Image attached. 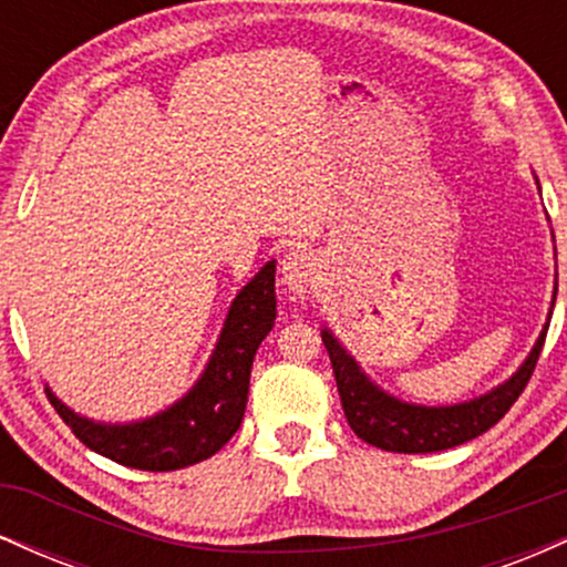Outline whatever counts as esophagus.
I'll list each match as a JSON object with an SVG mask.
<instances>
[{"label": "esophagus", "instance_id": "34e87169", "mask_svg": "<svg viewBox=\"0 0 567 567\" xmlns=\"http://www.w3.org/2000/svg\"><path fill=\"white\" fill-rule=\"evenodd\" d=\"M279 275H282L285 290H290L292 296H306V292L315 288L320 266H317V258L311 256V252L290 250L288 256L282 258Z\"/></svg>", "mask_w": 567, "mask_h": 567}]
</instances>
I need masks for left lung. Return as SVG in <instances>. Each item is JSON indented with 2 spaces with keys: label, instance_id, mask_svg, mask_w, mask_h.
Instances as JSON below:
<instances>
[{
  "label": "left lung",
  "instance_id": "left-lung-1",
  "mask_svg": "<svg viewBox=\"0 0 567 567\" xmlns=\"http://www.w3.org/2000/svg\"><path fill=\"white\" fill-rule=\"evenodd\" d=\"M538 192H542V186H538ZM555 298L557 288L555 296H551V309H555ZM551 309L542 336L533 343L523 365L514 370L504 383L493 386L491 392L458 402V405H413V402L383 392L379 383L360 368V362L349 354L347 347L328 328H322V343L328 349L330 362H333L336 386L338 394H341L349 426L368 445H375L389 453H437L480 437L504 419L506 410L517 402V396L528 386L533 368H536L538 354H542L546 330H549Z\"/></svg>",
  "mask_w": 567,
  "mask_h": 567
}]
</instances>
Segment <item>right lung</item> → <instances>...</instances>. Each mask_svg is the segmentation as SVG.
<instances>
[{"mask_svg":"<svg viewBox=\"0 0 567 567\" xmlns=\"http://www.w3.org/2000/svg\"><path fill=\"white\" fill-rule=\"evenodd\" d=\"M277 261H269L237 292L205 370L188 392L152 419L103 424L74 413L44 386L66 426L90 451L143 472H173L216 455L243 424L250 368L277 320Z\"/></svg>","mask_w":567,"mask_h":567,"instance_id":"obj_1","label":"right lung"}]
</instances>
